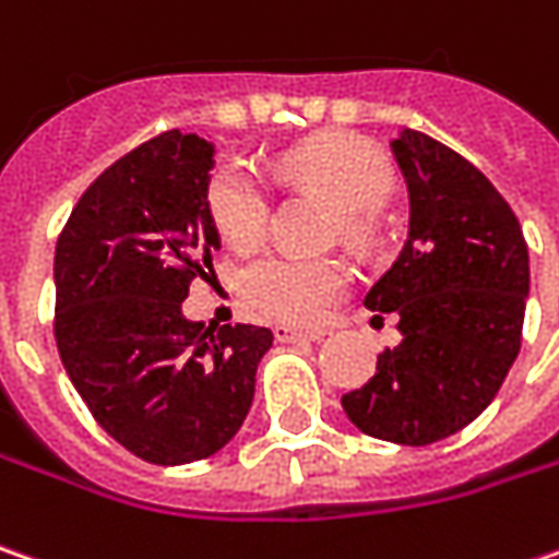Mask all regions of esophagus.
<instances>
[{"mask_svg":"<svg viewBox=\"0 0 559 559\" xmlns=\"http://www.w3.org/2000/svg\"><path fill=\"white\" fill-rule=\"evenodd\" d=\"M324 334H328L324 328H287V324L275 328V340L278 343H316Z\"/></svg>","mask_w":559,"mask_h":559,"instance_id":"esophagus-1","label":"esophagus"}]
</instances>
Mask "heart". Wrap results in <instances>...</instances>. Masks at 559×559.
<instances>
[{
    "label": "heart",
    "mask_w": 559,
    "mask_h": 559,
    "mask_svg": "<svg viewBox=\"0 0 559 559\" xmlns=\"http://www.w3.org/2000/svg\"><path fill=\"white\" fill-rule=\"evenodd\" d=\"M278 173L290 182L321 191L340 213H346L343 222L353 231L361 222V213L383 201L390 185L380 157L353 135H318L290 147L281 157ZM206 206L219 235L231 247L247 250L265 238L272 194L250 164L225 160L216 166L206 182ZM346 278V269L328 257L269 253L247 265L243 294L269 318L306 324L324 312V306L343 290Z\"/></svg>",
    "instance_id": "1"
}]
</instances>
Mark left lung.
I'll use <instances>...</instances> for the list:
<instances>
[{"mask_svg":"<svg viewBox=\"0 0 559 559\" xmlns=\"http://www.w3.org/2000/svg\"><path fill=\"white\" fill-rule=\"evenodd\" d=\"M390 147L408 185V241L365 306L395 312L402 343L343 412L374 439L430 445L486 412L516 361L530 250L510 203L457 151L414 129Z\"/></svg>","mask_w":559,"mask_h":559,"instance_id":"left-lung-1","label":"left lung"}]
</instances>
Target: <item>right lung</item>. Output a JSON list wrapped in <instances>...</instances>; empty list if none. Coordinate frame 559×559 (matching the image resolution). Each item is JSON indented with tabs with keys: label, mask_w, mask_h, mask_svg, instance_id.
I'll list each match as a JSON object with an SVG mask.
<instances>
[{
	"label": "right lung",
	"mask_w": 559,
	"mask_h": 559,
	"mask_svg": "<svg viewBox=\"0 0 559 559\" xmlns=\"http://www.w3.org/2000/svg\"><path fill=\"white\" fill-rule=\"evenodd\" d=\"M216 147L169 129L88 185L55 247V340L92 417L147 464L216 454L253 405L269 328L188 321L213 272Z\"/></svg>",
	"instance_id": "add662e5"
}]
</instances>
